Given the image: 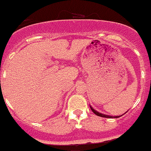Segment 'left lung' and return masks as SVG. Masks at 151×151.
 <instances>
[{
  "label": "left lung",
  "instance_id": "1",
  "mask_svg": "<svg viewBox=\"0 0 151 151\" xmlns=\"http://www.w3.org/2000/svg\"><path fill=\"white\" fill-rule=\"evenodd\" d=\"M90 109H91V110H92V111H93V112L95 113V114H96V115L99 116V117H106V118H113V117H114V118H117V117H121V116H122V115L121 116H114V117H112V116H109V115H106V114H101V113H100V112H98V111H95V110L94 109L92 108V107L91 106H90ZM125 114H126V113H125Z\"/></svg>",
  "mask_w": 151,
  "mask_h": 151
}]
</instances>
